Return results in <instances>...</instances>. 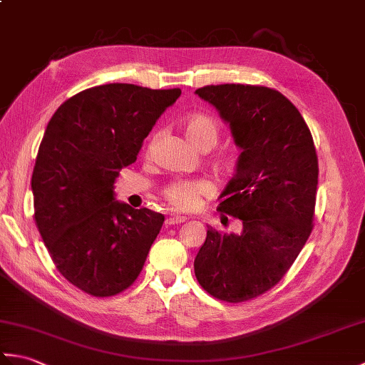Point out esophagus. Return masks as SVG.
<instances>
[{"label":"esophagus","instance_id":"obj_1","mask_svg":"<svg viewBox=\"0 0 365 365\" xmlns=\"http://www.w3.org/2000/svg\"><path fill=\"white\" fill-rule=\"evenodd\" d=\"M185 221H187V216H170L166 220V226H174V224H182Z\"/></svg>","mask_w":365,"mask_h":365}]
</instances>
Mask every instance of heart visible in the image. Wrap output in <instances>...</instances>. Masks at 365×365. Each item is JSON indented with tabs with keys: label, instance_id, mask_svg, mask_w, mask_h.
Masks as SVG:
<instances>
[{
	"label": "heart",
	"instance_id": "heart-1",
	"mask_svg": "<svg viewBox=\"0 0 365 365\" xmlns=\"http://www.w3.org/2000/svg\"><path fill=\"white\" fill-rule=\"evenodd\" d=\"M182 130L188 141L199 150H210L220 139V125L212 115L195 113L182 120ZM213 166L222 175L234 174L237 157L234 152L224 150L215 155ZM166 202L177 212H191L199 207L202 199L212 195V187L205 180H174L161 191Z\"/></svg>",
	"mask_w": 365,
	"mask_h": 365
}]
</instances>
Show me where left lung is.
Listing matches in <instances>:
<instances>
[{
  "mask_svg": "<svg viewBox=\"0 0 365 365\" xmlns=\"http://www.w3.org/2000/svg\"><path fill=\"white\" fill-rule=\"evenodd\" d=\"M229 122L242 149L218 212L242 220L240 235L208 227L195 260L213 298L245 302L281 281L314 229L319 158L306 120L276 89L218 84L196 89Z\"/></svg>",
  "mask_w": 365,
  "mask_h": 365,
  "instance_id": "8db88e82",
  "label": "left lung"
}]
</instances>
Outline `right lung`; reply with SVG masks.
<instances>
[{"instance_id":"add662e5","label":"right lung","mask_w":365,"mask_h":365,"mask_svg":"<svg viewBox=\"0 0 365 365\" xmlns=\"http://www.w3.org/2000/svg\"><path fill=\"white\" fill-rule=\"evenodd\" d=\"M182 91L111 83L67 98L53 114L31 178L34 221L54 267L97 298L133 284L165 216L114 200V180Z\"/></svg>"}]
</instances>
